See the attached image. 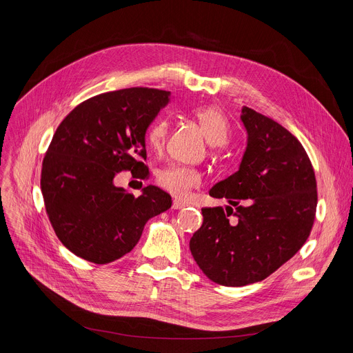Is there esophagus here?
<instances>
[{"label": "esophagus", "mask_w": 353, "mask_h": 353, "mask_svg": "<svg viewBox=\"0 0 353 353\" xmlns=\"http://www.w3.org/2000/svg\"><path fill=\"white\" fill-rule=\"evenodd\" d=\"M183 207H187V203H183V201H181V199H174V203H172L174 210H181Z\"/></svg>", "instance_id": "34e87169"}]
</instances>
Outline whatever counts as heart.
I'll return each instance as SVG.
<instances>
[{
  "label": "heart",
  "instance_id": "obj_1",
  "mask_svg": "<svg viewBox=\"0 0 353 353\" xmlns=\"http://www.w3.org/2000/svg\"><path fill=\"white\" fill-rule=\"evenodd\" d=\"M195 119L203 129L207 141L212 146H221L227 142L230 135V126L225 116L215 108H198L194 110ZM168 132V121L165 117H159L146 132L148 145L158 150L163 146ZM157 181L159 185L171 192L175 196H187L192 188L201 183V174L194 168L172 163L168 165L158 172Z\"/></svg>",
  "mask_w": 353,
  "mask_h": 353
}]
</instances>
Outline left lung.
<instances>
[{
	"mask_svg": "<svg viewBox=\"0 0 353 353\" xmlns=\"http://www.w3.org/2000/svg\"><path fill=\"white\" fill-rule=\"evenodd\" d=\"M240 119L247 143L239 171L210 190L227 199V214L221 207L201 210L204 223L190 241L203 273L228 288L261 281L290 260L309 237L317 204L314 172L301 143L250 108L243 106Z\"/></svg>",
	"mask_w": 353,
	"mask_h": 353,
	"instance_id": "8db88e82",
	"label": "left lung"
}]
</instances>
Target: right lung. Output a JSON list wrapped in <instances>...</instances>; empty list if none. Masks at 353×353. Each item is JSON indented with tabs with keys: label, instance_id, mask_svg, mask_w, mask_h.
<instances>
[{
	"label": "right lung",
	"instance_id": "add662e5",
	"mask_svg": "<svg viewBox=\"0 0 353 353\" xmlns=\"http://www.w3.org/2000/svg\"><path fill=\"white\" fill-rule=\"evenodd\" d=\"M171 92L132 88L97 94L57 128L41 170L46 210L59 240L77 257L108 264L133 250L171 195L148 185L139 196L116 187L117 172L145 179V137Z\"/></svg>",
	"mask_w": 353,
	"mask_h": 353
}]
</instances>
